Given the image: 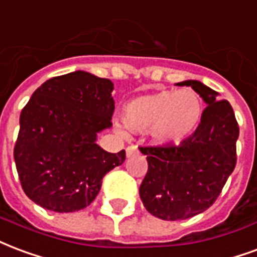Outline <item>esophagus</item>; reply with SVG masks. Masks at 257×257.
I'll list each match as a JSON object with an SVG mask.
<instances>
[{
    "instance_id": "1",
    "label": "esophagus",
    "mask_w": 257,
    "mask_h": 257,
    "mask_svg": "<svg viewBox=\"0 0 257 257\" xmlns=\"http://www.w3.org/2000/svg\"><path fill=\"white\" fill-rule=\"evenodd\" d=\"M138 153H139V150L136 146H128V147H126V157L128 158L134 157V155H136Z\"/></svg>"
}]
</instances>
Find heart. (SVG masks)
Listing matches in <instances>:
<instances>
[{"label": "heart", "instance_id": "obj_1", "mask_svg": "<svg viewBox=\"0 0 257 257\" xmlns=\"http://www.w3.org/2000/svg\"><path fill=\"white\" fill-rule=\"evenodd\" d=\"M203 117V102L193 90H167L138 96L123 106L125 128L135 134L150 135L158 144H176L192 135ZM117 134L125 136L122 125Z\"/></svg>", "mask_w": 257, "mask_h": 257}]
</instances>
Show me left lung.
Instances as JSON below:
<instances>
[{
	"mask_svg": "<svg viewBox=\"0 0 257 257\" xmlns=\"http://www.w3.org/2000/svg\"><path fill=\"white\" fill-rule=\"evenodd\" d=\"M192 87L207 103L195 134L181 144L139 147L148 170L139 193L146 210L163 220L188 219L218 199L237 162L238 123L231 104L197 80Z\"/></svg>",
	"mask_w": 257,
	"mask_h": 257,
	"instance_id": "1",
	"label": "left lung"
}]
</instances>
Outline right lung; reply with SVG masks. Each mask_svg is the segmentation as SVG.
I'll list each match as a JSON object with an SVG mask.
<instances>
[{
  "label": "right lung",
  "mask_w": 257,
  "mask_h": 257,
  "mask_svg": "<svg viewBox=\"0 0 257 257\" xmlns=\"http://www.w3.org/2000/svg\"><path fill=\"white\" fill-rule=\"evenodd\" d=\"M113 83L84 72L49 79L20 114L15 162L24 193L54 212H75L95 200L102 180L122 165L96 135L111 126Z\"/></svg>",
  "instance_id": "1"
}]
</instances>
